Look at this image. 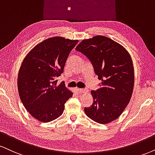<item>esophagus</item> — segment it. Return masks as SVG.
I'll return each instance as SVG.
<instances>
[{
  "label": "esophagus",
  "instance_id": "34e87169",
  "mask_svg": "<svg viewBox=\"0 0 155 155\" xmlns=\"http://www.w3.org/2000/svg\"><path fill=\"white\" fill-rule=\"evenodd\" d=\"M77 91L79 94H84V93H85L86 91H87L85 89H78Z\"/></svg>",
  "mask_w": 155,
  "mask_h": 155
}]
</instances>
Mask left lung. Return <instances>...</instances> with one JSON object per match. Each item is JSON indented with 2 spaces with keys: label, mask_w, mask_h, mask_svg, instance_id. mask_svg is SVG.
I'll list each match as a JSON object with an SVG mask.
<instances>
[{
  "label": "left lung",
  "mask_w": 155,
  "mask_h": 155,
  "mask_svg": "<svg viewBox=\"0 0 155 155\" xmlns=\"http://www.w3.org/2000/svg\"><path fill=\"white\" fill-rule=\"evenodd\" d=\"M76 50L91 61L101 80L99 89L91 91L93 104L84 111L96 122L108 124L119 117L132 97L134 83L132 57L124 46L103 36L84 39Z\"/></svg>",
  "instance_id": "8db88e82"
}]
</instances>
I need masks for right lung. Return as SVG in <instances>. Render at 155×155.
<instances>
[{"label":"right lung","mask_w":155,"mask_h":155,"mask_svg":"<svg viewBox=\"0 0 155 155\" xmlns=\"http://www.w3.org/2000/svg\"><path fill=\"white\" fill-rule=\"evenodd\" d=\"M78 40L55 36L43 41L25 56L18 76V90L28 113L41 122L57 119L73 93L56 79L63 73Z\"/></svg>","instance_id":"add662e5"}]
</instances>
